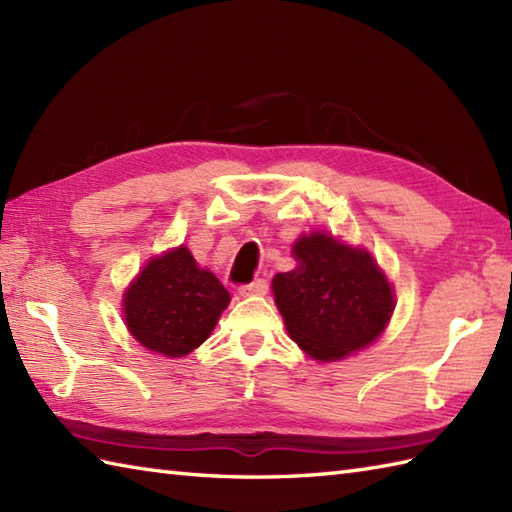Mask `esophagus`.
<instances>
[{"label": "esophagus", "instance_id": "obj_1", "mask_svg": "<svg viewBox=\"0 0 512 512\" xmlns=\"http://www.w3.org/2000/svg\"><path fill=\"white\" fill-rule=\"evenodd\" d=\"M266 290H268L266 279H255V281H250V284L239 286V292H242V295H264Z\"/></svg>", "mask_w": 512, "mask_h": 512}]
</instances>
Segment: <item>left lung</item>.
I'll return each instance as SVG.
<instances>
[{"instance_id": "8db88e82", "label": "left lung", "mask_w": 512, "mask_h": 512, "mask_svg": "<svg viewBox=\"0 0 512 512\" xmlns=\"http://www.w3.org/2000/svg\"><path fill=\"white\" fill-rule=\"evenodd\" d=\"M297 266L273 279L275 303L303 352L339 361L383 332L394 292L363 248L332 235H303L292 248Z\"/></svg>"}]
</instances>
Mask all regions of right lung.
Here are the masks:
<instances>
[{
	"label": "right lung",
	"mask_w": 512,
	"mask_h": 512,
	"mask_svg": "<svg viewBox=\"0 0 512 512\" xmlns=\"http://www.w3.org/2000/svg\"><path fill=\"white\" fill-rule=\"evenodd\" d=\"M228 290L180 246L151 259L125 295L127 328L147 350L184 356L209 339Z\"/></svg>",
	"instance_id": "add662e5"
}]
</instances>
